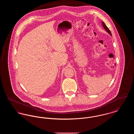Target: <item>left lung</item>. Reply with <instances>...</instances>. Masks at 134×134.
Returning a JSON list of instances; mask_svg holds the SVG:
<instances>
[{"label":"left lung","mask_w":134,"mask_h":134,"mask_svg":"<svg viewBox=\"0 0 134 134\" xmlns=\"http://www.w3.org/2000/svg\"><path fill=\"white\" fill-rule=\"evenodd\" d=\"M102 26H103V28L105 29V30L107 31V32H108V34L110 35V36H111V32L110 31V30L108 29V27L107 26L105 25V24L104 23V22H103L102 21Z\"/></svg>","instance_id":"1"}]
</instances>
